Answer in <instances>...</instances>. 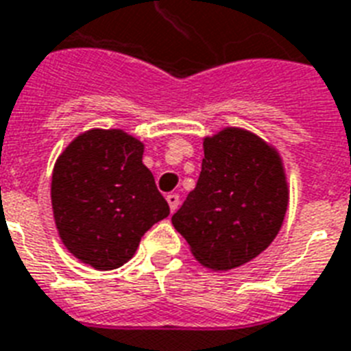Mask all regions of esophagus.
<instances>
[{
    "instance_id": "1",
    "label": "esophagus",
    "mask_w": 351,
    "mask_h": 351,
    "mask_svg": "<svg viewBox=\"0 0 351 351\" xmlns=\"http://www.w3.org/2000/svg\"><path fill=\"white\" fill-rule=\"evenodd\" d=\"M167 204H169L171 213H175L176 209H178V204H180V197H178L176 193H169V195H167Z\"/></svg>"
}]
</instances>
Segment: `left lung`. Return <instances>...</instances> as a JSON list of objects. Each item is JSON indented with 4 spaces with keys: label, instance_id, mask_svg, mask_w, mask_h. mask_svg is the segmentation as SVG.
Listing matches in <instances>:
<instances>
[{
    "label": "left lung",
    "instance_id": "8db88e82",
    "mask_svg": "<svg viewBox=\"0 0 351 351\" xmlns=\"http://www.w3.org/2000/svg\"><path fill=\"white\" fill-rule=\"evenodd\" d=\"M286 209L288 182L277 151L253 132L226 127L204 138L197 187L171 222L202 266L226 271L271 244Z\"/></svg>",
    "mask_w": 351,
    "mask_h": 351
}]
</instances>
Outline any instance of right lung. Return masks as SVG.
I'll return each instance as SVG.
<instances>
[{
	"label": "right lung",
	"mask_w": 351,
	"mask_h": 351,
	"mask_svg": "<svg viewBox=\"0 0 351 351\" xmlns=\"http://www.w3.org/2000/svg\"><path fill=\"white\" fill-rule=\"evenodd\" d=\"M143 143L120 129H90L69 143L52 171V211L60 239L95 269H117L143 233L169 215Z\"/></svg>",
	"instance_id": "obj_1"
}]
</instances>
